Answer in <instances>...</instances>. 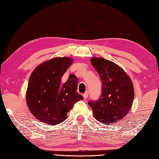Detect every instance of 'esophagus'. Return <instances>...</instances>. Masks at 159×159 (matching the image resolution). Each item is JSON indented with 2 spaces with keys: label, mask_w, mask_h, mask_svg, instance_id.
Masks as SVG:
<instances>
[{
  "label": "esophagus",
  "mask_w": 159,
  "mask_h": 159,
  "mask_svg": "<svg viewBox=\"0 0 159 159\" xmlns=\"http://www.w3.org/2000/svg\"><path fill=\"white\" fill-rule=\"evenodd\" d=\"M88 96H89V92H86L85 94H83V98H85V99H86V98H88Z\"/></svg>",
  "instance_id": "esophagus-1"
}]
</instances>
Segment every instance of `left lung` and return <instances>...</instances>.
I'll return each mask as SVG.
<instances>
[{"label":"left lung","instance_id":"obj_1","mask_svg":"<svg viewBox=\"0 0 159 159\" xmlns=\"http://www.w3.org/2000/svg\"><path fill=\"white\" fill-rule=\"evenodd\" d=\"M91 63L102 82L98 100L89 102L95 119L105 125L116 123L131 110L134 89L131 79L116 63L107 59L93 57Z\"/></svg>","mask_w":159,"mask_h":159}]
</instances>
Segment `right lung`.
<instances>
[{"mask_svg":"<svg viewBox=\"0 0 159 159\" xmlns=\"http://www.w3.org/2000/svg\"><path fill=\"white\" fill-rule=\"evenodd\" d=\"M70 57H57L37 66L31 74L26 102L34 116L49 125H57L67 119L74 104L83 100L76 92L78 79L70 74L63 86L61 78L72 64Z\"/></svg>","mask_w":159,"mask_h":159,"instance_id":"obj_1","label":"right lung"}]
</instances>
